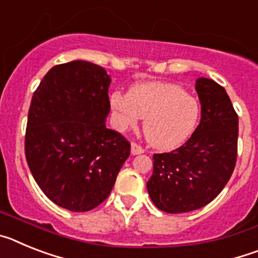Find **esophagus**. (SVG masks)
I'll list each match as a JSON object with an SVG mask.
<instances>
[{
    "label": "esophagus",
    "mask_w": 258,
    "mask_h": 258,
    "mask_svg": "<svg viewBox=\"0 0 258 258\" xmlns=\"http://www.w3.org/2000/svg\"><path fill=\"white\" fill-rule=\"evenodd\" d=\"M131 152H132V155H140V154H143V152H145V150H143L141 146L137 145V143L132 142Z\"/></svg>",
    "instance_id": "1"
}]
</instances>
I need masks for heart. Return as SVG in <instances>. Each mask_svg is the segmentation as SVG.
I'll return each instance as SVG.
<instances>
[{"label": "heart", "instance_id": "1", "mask_svg": "<svg viewBox=\"0 0 258 258\" xmlns=\"http://www.w3.org/2000/svg\"><path fill=\"white\" fill-rule=\"evenodd\" d=\"M116 129L126 131L143 118L146 140L156 149L177 147L187 140L199 118V103L174 84L146 83L129 93L109 95Z\"/></svg>", "mask_w": 258, "mask_h": 258}]
</instances>
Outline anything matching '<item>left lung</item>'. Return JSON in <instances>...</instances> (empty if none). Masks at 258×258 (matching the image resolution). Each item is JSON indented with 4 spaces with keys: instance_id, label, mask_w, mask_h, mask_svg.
Returning <instances> with one entry per match:
<instances>
[{
    "instance_id": "obj_1",
    "label": "left lung",
    "mask_w": 258,
    "mask_h": 258,
    "mask_svg": "<svg viewBox=\"0 0 258 258\" xmlns=\"http://www.w3.org/2000/svg\"><path fill=\"white\" fill-rule=\"evenodd\" d=\"M200 122L190 140L172 152L154 155L147 182L152 203L166 213H184L207 206L226 186L238 151V115L226 90L199 77Z\"/></svg>"
}]
</instances>
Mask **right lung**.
Returning <instances> with one entry per match:
<instances>
[{
  "label": "right lung",
  "mask_w": 258,
  "mask_h": 258,
  "mask_svg": "<svg viewBox=\"0 0 258 258\" xmlns=\"http://www.w3.org/2000/svg\"><path fill=\"white\" fill-rule=\"evenodd\" d=\"M111 77L72 60L52 67L33 93L26 133L32 175L56 206L86 212L107 199L131 143L106 126Z\"/></svg>",
  "instance_id": "add662e5"
}]
</instances>
